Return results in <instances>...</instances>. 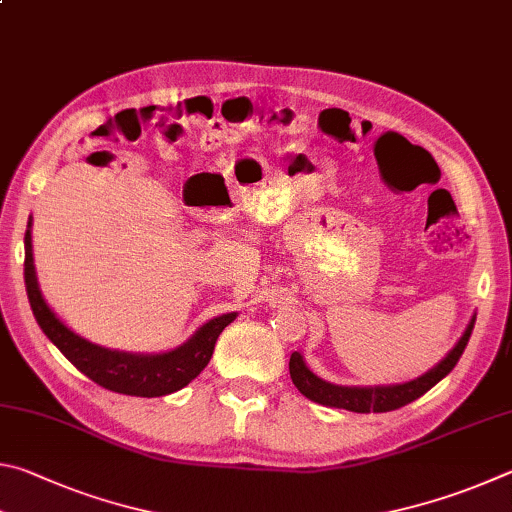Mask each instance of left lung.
Masks as SVG:
<instances>
[{
  "mask_svg": "<svg viewBox=\"0 0 512 512\" xmlns=\"http://www.w3.org/2000/svg\"><path fill=\"white\" fill-rule=\"evenodd\" d=\"M474 319H470L468 328H465L463 337L456 342L447 357H443L434 369H429L420 378L405 382V384H391V387H339V384H330L326 380L317 378L312 373L306 362H303L301 353L294 351L290 355V375L294 387H297L303 396L312 402H319V405L326 407H337V409H348L355 411V414H382V411H393L409 405L416 398L425 396V393L434 387V384L441 382L447 373H450L456 362L461 360L465 346L470 342Z\"/></svg>",
  "mask_w": 512,
  "mask_h": 512,
  "instance_id": "obj_1",
  "label": "left lung"
}]
</instances>
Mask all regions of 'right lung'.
I'll return each instance as SVG.
<instances>
[{
	"mask_svg": "<svg viewBox=\"0 0 512 512\" xmlns=\"http://www.w3.org/2000/svg\"><path fill=\"white\" fill-rule=\"evenodd\" d=\"M24 283L33 317L42 328V333L58 346V351L80 373H85L89 380L114 393H125V396L159 398L184 389L188 382L204 371L220 333L236 319V312H229V315L206 321L202 328L195 330V335L188 342L173 348V351L157 355L112 351V348L87 342V339L62 324L42 297L33 265L31 222L24 236Z\"/></svg>",
	"mask_w": 512,
	"mask_h": 512,
	"instance_id": "add662e5",
	"label": "right lung"
}]
</instances>
